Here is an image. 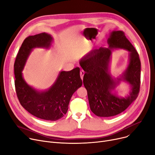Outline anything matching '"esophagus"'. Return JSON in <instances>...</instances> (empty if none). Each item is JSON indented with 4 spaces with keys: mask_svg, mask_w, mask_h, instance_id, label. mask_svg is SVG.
<instances>
[{
    "mask_svg": "<svg viewBox=\"0 0 155 155\" xmlns=\"http://www.w3.org/2000/svg\"><path fill=\"white\" fill-rule=\"evenodd\" d=\"M80 77L81 78H82V80H83V77H84V75L85 74V72L83 70H81L80 71Z\"/></svg>",
    "mask_w": 155,
    "mask_h": 155,
    "instance_id": "esophagus-1",
    "label": "esophagus"
}]
</instances>
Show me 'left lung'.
Wrapping results in <instances>:
<instances>
[{"mask_svg":"<svg viewBox=\"0 0 155 155\" xmlns=\"http://www.w3.org/2000/svg\"><path fill=\"white\" fill-rule=\"evenodd\" d=\"M109 48L94 49L80 60V65L85 71L84 85L87 91L92 112L99 117L116 116L125 110L137 98L140 88L141 61L134 47L122 31H113L107 39ZM114 48H124L129 52L127 68L120 77L110 75L109 63ZM120 81L131 87L130 95L117 96L112 91Z\"/></svg>","mask_w":155,"mask_h":155,"instance_id":"1","label":"left lung"}]
</instances>
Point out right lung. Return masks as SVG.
<instances>
[{"label": "right lung", "mask_w": 155, "mask_h": 155, "mask_svg": "<svg viewBox=\"0 0 155 155\" xmlns=\"http://www.w3.org/2000/svg\"><path fill=\"white\" fill-rule=\"evenodd\" d=\"M52 42V36L46 32L24 39L14 63L15 87L20 104L32 115L45 120H56L66 114L72 95L82 85L80 68L60 71L54 84L44 91L29 85L22 73L32 50L36 48L48 49Z\"/></svg>", "instance_id": "right-lung-1"}]
</instances>
